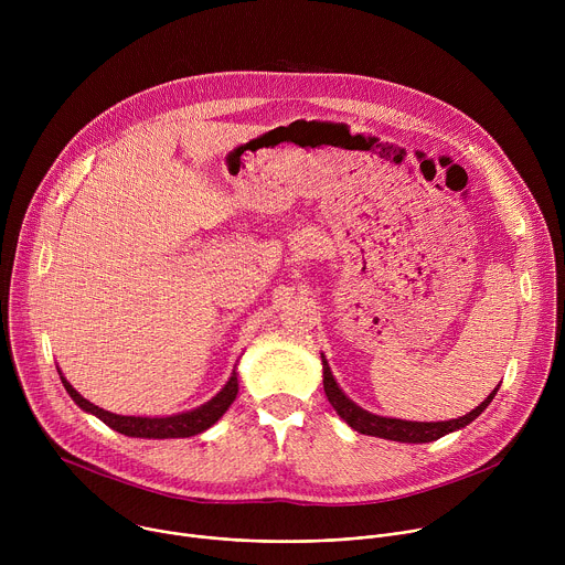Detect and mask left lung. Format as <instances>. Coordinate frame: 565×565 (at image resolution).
<instances>
[{
	"label": "left lung",
	"mask_w": 565,
	"mask_h": 565,
	"mask_svg": "<svg viewBox=\"0 0 565 565\" xmlns=\"http://www.w3.org/2000/svg\"><path fill=\"white\" fill-rule=\"evenodd\" d=\"M324 362V391H327V397L333 405V409L340 414V418L347 420L349 427H353L355 431L360 434H366V436H377V438H386V440H397V443H431V440H438L465 425H469L473 418H478L482 412L488 409L490 402L494 399L499 386L488 395V399H482L480 405L469 412L467 416L462 418H456V420H447V423H409V420H397V418H382V416H373L364 409H360L355 402H351L342 388L338 386L327 360Z\"/></svg>",
	"instance_id": "obj_1"
}]
</instances>
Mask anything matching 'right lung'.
Masks as SVG:
<instances>
[{
    "label": "right lung",
    "instance_id": "right-lung-1",
    "mask_svg": "<svg viewBox=\"0 0 565 565\" xmlns=\"http://www.w3.org/2000/svg\"><path fill=\"white\" fill-rule=\"evenodd\" d=\"M60 373V371H57ZM60 380L66 388V393L75 399V405L79 409H85L94 416H98L107 427L116 429L118 434L131 436V438H190L196 436L201 431H205L207 427H212L232 405V399L236 397L238 384H236V373H232V377L227 380V384L210 399L205 405H201L194 412H185V414H177V416H160V418H142V416H118L111 412H105L96 405H92L89 399H85L79 395L60 373Z\"/></svg>",
    "mask_w": 565,
    "mask_h": 565
}]
</instances>
